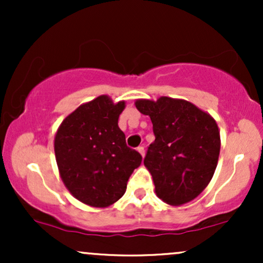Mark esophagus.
<instances>
[{"mask_svg":"<svg viewBox=\"0 0 263 263\" xmlns=\"http://www.w3.org/2000/svg\"><path fill=\"white\" fill-rule=\"evenodd\" d=\"M137 151H138V152L141 153V156H142V157H144V147H143V146L137 147Z\"/></svg>","mask_w":263,"mask_h":263,"instance_id":"esophagus-1","label":"esophagus"}]
</instances>
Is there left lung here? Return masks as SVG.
Listing matches in <instances>:
<instances>
[{
  "instance_id": "8db88e82",
  "label": "left lung",
  "mask_w": 263,
  "mask_h": 263,
  "mask_svg": "<svg viewBox=\"0 0 263 263\" xmlns=\"http://www.w3.org/2000/svg\"><path fill=\"white\" fill-rule=\"evenodd\" d=\"M136 107L153 123L156 140L143 163L152 174L157 197L174 206L195 199L218 164L220 132L215 120L192 102L167 96L137 100Z\"/></svg>"
}]
</instances>
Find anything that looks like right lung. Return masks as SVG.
<instances>
[{
  "label": "right lung",
  "mask_w": 263,
  "mask_h": 263,
  "mask_svg": "<svg viewBox=\"0 0 263 263\" xmlns=\"http://www.w3.org/2000/svg\"><path fill=\"white\" fill-rule=\"evenodd\" d=\"M125 102L106 95L81 105L62 122L54 140L57 164L69 192L81 203L106 208L125 194L142 156L119 127Z\"/></svg>",
  "instance_id": "add662e5"
}]
</instances>
